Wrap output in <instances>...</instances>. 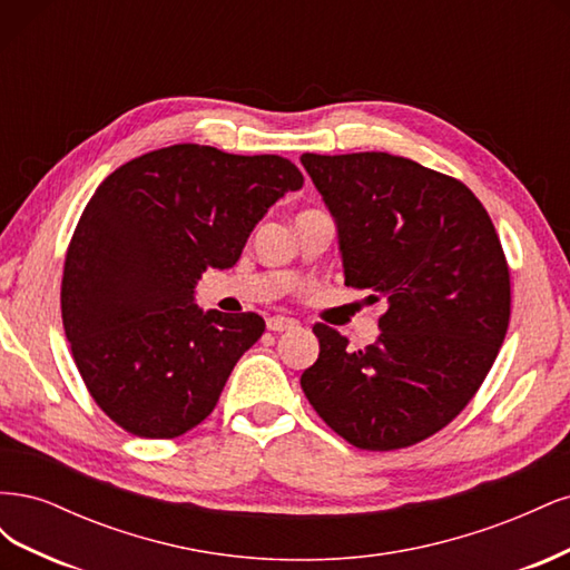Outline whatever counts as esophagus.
I'll return each instance as SVG.
<instances>
[{
	"label": "esophagus",
	"mask_w": 570,
	"mask_h": 570,
	"mask_svg": "<svg viewBox=\"0 0 570 570\" xmlns=\"http://www.w3.org/2000/svg\"><path fill=\"white\" fill-rule=\"evenodd\" d=\"M266 325H268V331H273V333H283V331H292V327L297 325V321L287 318V316H271L266 321Z\"/></svg>",
	"instance_id": "obj_1"
}]
</instances>
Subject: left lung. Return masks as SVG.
<instances>
[{
    "instance_id": "obj_1",
    "label": "left lung",
    "mask_w": 570,
    "mask_h": 570,
    "mask_svg": "<svg viewBox=\"0 0 570 570\" xmlns=\"http://www.w3.org/2000/svg\"><path fill=\"white\" fill-rule=\"evenodd\" d=\"M302 164L337 220L344 283L387 299L364 350L314 325L302 390L358 450H404L450 425L490 373L511 318L507 254L485 206L440 170L385 151Z\"/></svg>"
}]
</instances>
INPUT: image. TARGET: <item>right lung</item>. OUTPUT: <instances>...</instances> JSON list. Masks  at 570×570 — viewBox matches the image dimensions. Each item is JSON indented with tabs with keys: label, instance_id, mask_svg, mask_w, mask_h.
Masks as SVG:
<instances>
[{
	"label": "right lung",
	"instance_id": "add662e5",
	"mask_svg": "<svg viewBox=\"0 0 570 570\" xmlns=\"http://www.w3.org/2000/svg\"><path fill=\"white\" fill-rule=\"evenodd\" d=\"M302 185L275 154L174 145L95 189L66 249L61 318L85 387L126 433L174 440L214 411L266 323L202 314L195 283L235 266L268 206Z\"/></svg>",
	"mask_w": 570,
	"mask_h": 570
}]
</instances>
